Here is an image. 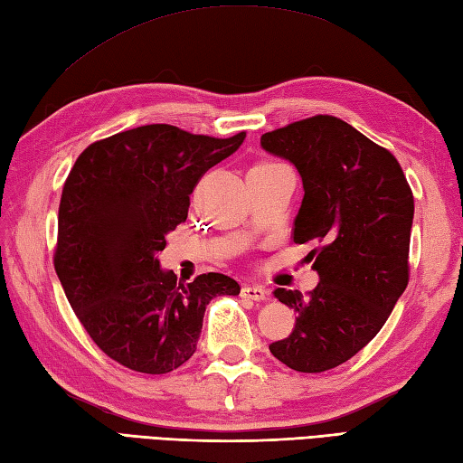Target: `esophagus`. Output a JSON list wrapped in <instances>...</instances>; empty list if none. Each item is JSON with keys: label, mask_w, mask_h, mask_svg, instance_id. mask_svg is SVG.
Returning <instances> with one entry per match:
<instances>
[{"label": "esophagus", "mask_w": 463, "mask_h": 463, "mask_svg": "<svg viewBox=\"0 0 463 463\" xmlns=\"http://www.w3.org/2000/svg\"><path fill=\"white\" fill-rule=\"evenodd\" d=\"M241 294H242V298H249V300H257V302H260V300H269L270 298V290L269 288H264L262 284H244L242 287V290H241Z\"/></svg>", "instance_id": "obj_1"}]
</instances>
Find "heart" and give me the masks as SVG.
I'll use <instances>...</instances> for the list:
<instances>
[{
  "label": "heart",
  "instance_id": "obj_1",
  "mask_svg": "<svg viewBox=\"0 0 463 463\" xmlns=\"http://www.w3.org/2000/svg\"><path fill=\"white\" fill-rule=\"evenodd\" d=\"M262 165H270V163H262Z\"/></svg>",
  "mask_w": 463,
  "mask_h": 463
}]
</instances>
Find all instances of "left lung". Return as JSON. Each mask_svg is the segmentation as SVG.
<instances>
[{"instance_id": "left-lung-1", "label": "left lung", "mask_w": 463, "mask_h": 463, "mask_svg": "<svg viewBox=\"0 0 463 463\" xmlns=\"http://www.w3.org/2000/svg\"><path fill=\"white\" fill-rule=\"evenodd\" d=\"M260 146L302 179L294 242H320L308 254L320 279L310 297L274 290L297 324L270 352L297 372L336 368L376 336L408 287L414 196L396 156L338 117L264 133Z\"/></svg>"}]
</instances>
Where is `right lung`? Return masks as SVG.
Masks as SVG:
<instances>
[{"label":"right lung","mask_w":463,"mask_h":463,"mask_svg":"<svg viewBox=\"0 0 463 463\" xmlns=\"http://www.w3.org/2000/svg\"><path fill=\"white\" fill-rule=\"evenodd\" d=\"M244 137L143 125L90 145L69 173L55 272L87 334L123 366L143 373L183 366L196 350L206 304L241 292L221 272L176 280L156 254L189 214L194 184Z\"/></svg>","instance_id":"1"}]
</instances>
